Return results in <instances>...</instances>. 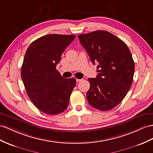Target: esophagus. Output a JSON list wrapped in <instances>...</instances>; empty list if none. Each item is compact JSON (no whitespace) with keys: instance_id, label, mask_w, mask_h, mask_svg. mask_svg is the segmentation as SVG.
<instances>
[{"instance_id":"34e87169","label":"esophagus","mask_w":153,"mask_h":153,"mask_svg":"<svg viewBox=\"0 0 153 153\" xmlns=\"http://www.w3.org/2000/svg\"><path fill=\"white\" fill-rule=\"evenodd\" d=\"M82 81H83V79H76V81L77 82V83H79V82H81Z\"/></svg>"}]
</instances>
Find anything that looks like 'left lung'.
I'll list each match as a JSON object with an SVG mask.
<instances>
[{
  "label": "left lung",
  "instance_id": "8db88e82",
  "mask_svg": "<svg viewBox=\"0 0 153 153\" xmlns=\"http://www.w3.org/2000/svg\"><path fill=\"white\" fill-rule=\"evenodd\" d=\"M78 38L99 69L96 78H88V102L98 110H111L124 99L132 83L134 62L130 50L122 40L107 31L81 34Z\"/></svg>",
  "mask_w": 153,
  "mask_h": 153
}]
</instances>
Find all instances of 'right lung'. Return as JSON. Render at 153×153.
Masks as SVG:
<instances>
[{"mask_svg": "<svg viewBox=\"0 0 153 153\" xmlns=\"http://www.w3.org/2000/svg\"><path fill=\"white\" fill-rule=\"evenodd\" d=\"M75 37L74 35H46L31 43L26 52L21 78L30 100L46 114H60L68 105L76 80L62 77L56 66Z\"/></svg>", "mask_w": 153, "mask_h": 153, "instance_id": "add662e5", "label": "right lung"}]
</instances>
